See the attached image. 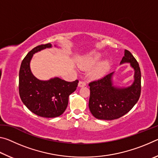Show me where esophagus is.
Masks as SVG:
<instances>
[{"label": "esophagus", "mask_w": 158, "mask_h": 158, "mask_svg": "<svg viewBox=\"0 0 158 158\" xmlns=\"http://www.w3.org/2000/svg\"><path fill=\"white\" fill-rule=\"evenodd\" d=\"M79 87H84V86H85L86 85V83H85V81H80L79 82Z\"/></svg>", "instance_id": "34e87169"}]
</instances>
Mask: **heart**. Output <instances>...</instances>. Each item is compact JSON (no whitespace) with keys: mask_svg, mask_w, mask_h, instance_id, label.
Here are the masks:
<instances>
[{"mask_svg":"<svg viewBox=\"0 0 158 158\" xmlns=\"http://www.w3.org/2000/svg\"><path fill=\"white\" fill-rule=\"evenodd\" d=\"M100 55L98 54H94L90 56L89 58H88L87 62L85 63V64L84 66V68L85 69H88L93 67L95 64L97 63L98 62V60H100ZM109 67V64L107 62H104L103 63H102L101 65L98 67V68L96 69V70L95 72L94 75L95 77H100L102 75H103L105 74V72L106 71Z\"/></svg>","mask_w":158,"mask_h":158,"instance_id":"heart-1","label":"heart"}]
</instances>
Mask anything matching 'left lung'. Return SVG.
Instances as JSON below:
<instances>
[{
  "label": "left lung",
  "instance_id": "1",
  "mask_svg": "<svg viewBox=\"0 0 158 158\" xmlns=\"http://www.w3.org/2000/svg\"><path fill=\"white\" fill-rule=\"evenodd\" d=\"M130 63L135 69V81L127 88L114 86L111 73L89 83V106L93 116L98 119H117L129 112L141 95V70L139 63L128 50H125L121 64Z\"/></svg>",
  "mask_w": 158,
  "mask_h": 158
}]
</instances>
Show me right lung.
<instances>
[{"label": "right lung", "mask_w": 158, "mask_h": 158, "mask_svg": "<svg viewBox=\"0 0 158 158\" xmlns=\"http://www.w3.org/2000/svg\"><path fill=\"white\" fill-rule=\"evenodd\" d=\"M52 47L50 43L41 44L28 53L21 64L19 92L21 101L29 110L41 117L54 118L65 111L70 94L77 89L79 81L68 82L58 77L41 81L33 76L30 62L35 53Z\"/></svg>", "instance_id": "right-lung-1"}]
</instances>
